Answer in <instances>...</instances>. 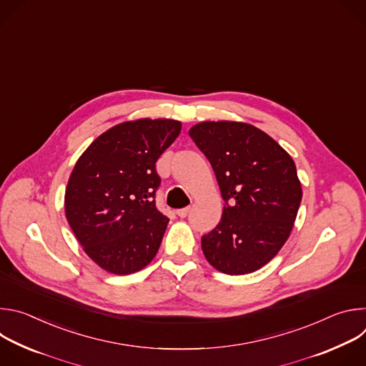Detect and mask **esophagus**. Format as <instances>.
Masks as SVG:
<instances>
[{"label": "esophagus", "mask_w": 366, "mask_h": 366, "mask_svg": "<svg viewBox=\"0 0 366 366\" xmlns=\"http://www.w3.org/2000/svg\"><path fill=\"white\" fill-rule=\"evenodd\" d=\"M188 213H189V207H185V208H179V210L177 212V214H178L181 219L187 217V216H188Z\"/></svg>", "instance_id": "obj_1"}]
</instances>
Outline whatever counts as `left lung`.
<instances>
[{"instance_id": "left-lung-1", "label": "left lung", "mask_w": 366, "mask_h": 366, "mask_svg": "<svg viewBox=\"0 0 366 366\" xmlns=\"http://www.w3.org/2000/svg\"><path fill=\"white\" fill-rule=\"evenodd\" d=\"M189 136L210 161L224 199L222 220L201 237L208 264L227 275L267 265L291 234L302 198L291 156L242 122H202Z\"/></svg>"}]
</instances>
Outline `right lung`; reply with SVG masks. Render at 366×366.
Wrapping results in <instances>:
<instances>
[{
    "label": "right lung",
    "mask_w": 366,
    "mask_h": 366,
    "mask_svg": "<svg viewBox=\"0 0 366 366\" xmlns=\"http://www.w3.org/2000/svg\"><path fill=\"white\" fill-rule=\"evenodd\" d=\"M181 122L139 119L99 134L79 156L65 191L66 220L94 262L116 275L143 269L159 250L169 219L154 204L156 161Z\"/></svg>",
    "instance_id": "1"
}]
</instances>
